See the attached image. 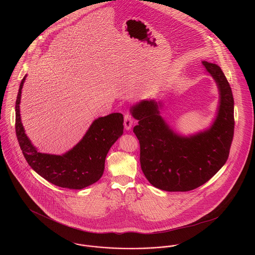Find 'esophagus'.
Here are the masks:
<instances>
[{
    "label": "esophagus",
    "mask_w": 255,
    "mask_h": 255,
    "mask_svg": "<svg viewBox=\"0 0 255 255\" xmlns=\"http://www.w3.org/2000/svg\"><path fill=\"white\" fill-rule=\"evenodd\" d=\"M132 125H133V118L130 115H126L124 117V127H125V130L126 131L131 130Z\"/></svg>",
    "instance_id": "1"
}]
</instances>
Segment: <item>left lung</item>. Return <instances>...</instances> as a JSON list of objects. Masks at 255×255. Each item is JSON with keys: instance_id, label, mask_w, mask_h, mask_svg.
<instances>
[{"instance_id": "obj_1", "label": "left lung", "mask_w": 255, "mask_h": 255, "mask_svg": "<svg viewBox=\"0 0 255 255\" xmlns=\"http://www.w3.org/2000/svg\"><path fill=\"white\" fill-rule=\"evenodd\" d=\"M219 91V105L212 124L190 135L175 132L159 115L161 100H141L131 107L138 123L133 133L140 144L141 169L153 186L176 192L189 191L209 181L226 163L234 133V100L218 65L203 61Z\"/></svg>"}]
</instances>
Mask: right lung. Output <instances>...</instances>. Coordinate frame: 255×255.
Segmentation results:
<instances>
[{"label":"right lung","mask_w":255,"mask_h":255,"mask_svg":"<svg viewBox=\"0 0 255 255\" xmlns=\"http://www.w3.org/2000/svg\"><path fill=\"white\" fill-rule=\"evenodd\" d=\"M26 75L21 81L16 99L15 130L18 142L29 166L48 182L70 189H83L103 175L110 148L123 133V116L113 113L91 124L82 139L63 155L40 153L24 133L20 103Z\"/></svg>","instance_id":"obj_1"}]
</instances>
